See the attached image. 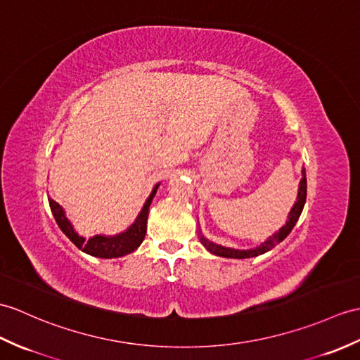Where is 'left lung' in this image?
Segmentation results:
<instances>
[{"mask_svg": "<svg viewBox=\"0 0 360 360\" xmlns=\"http://www.w3.org/2000/svg\"><path fill=\"white\" fill-rule=\"evenodd\" d=\"M305 200H307V174H305V169H302V178H300L299 182V190H297V198H296V202L295 205L291 207V210L288 213V219L285 222V225H282L279 229V231H276L274 235H271L270 238H266L261 245H257L255 248H247V250H239V248H230V247H224L216 244V242L208 240L202 233H200L199 229V240L200 244H202L208 252L216 255V256H222V257H231V259H247V257H255L259 255H264L266 252H270V250L285 239L290 231L293 230V227L296 225L297 219L300 213L304 210V205H305Z\"/></svg>", "mask_w": 360, "mask_h": 360, "instance_id": "1", "label": "left lung"}]
</instances>
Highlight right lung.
<instances>
[{
  "label": "right lung",
  "instance_id": "add662e5",
  "mask_svg": "<svg viewBox=\"0 0 360 360\" xmlns=\"http://www.w3.org/2000/svg\"><path fill=\"white\" fill-rule=\"evenodd\" d=\"M161 186V182H158L153 187L152 193L146 199L144 205H142L139 214L136 216L135 222H133L127 230H124L118 235H95L89 239L84 236L78 235V231L73 229V225L70 219L65 216L64 208L49 196V205L50 210H52L53 218L58 224V227L61 229L64 235L69 238L75 245H77L82 252L95 256V257H101V259H113V257H121L129 255L142 244V240L146 238V231H147V218H148V208L150 204L156 195L158 187Z\"/></svg>",
  "mask_w": 360,
  "mask_h": 360
}]
</instances>
